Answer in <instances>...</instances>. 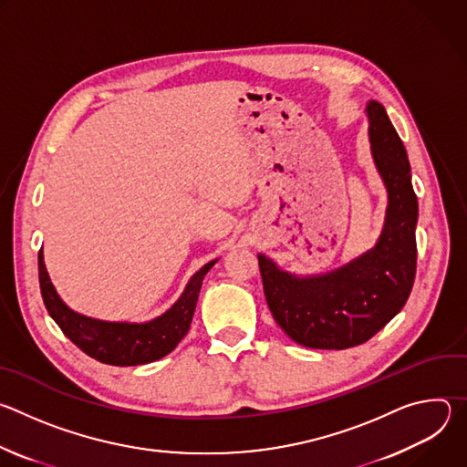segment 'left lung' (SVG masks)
I'll list each match as a JSON object with an SVG mask.
<instances>
[{
  "label": "left lung",
  "mask_w": 467,
  "mask_h": 467,
  "mask_svg": "<svg viewBox=\"0 0 467 467\" xmlns=\"http://www.w3.org/2000/svg\"><path fill=\"white\" fill-rule=\"evenodd\" d=\"M369 142L388 190L382 233L373 249L332 272L297 277L258 254L264 296L279 327L299 346L348 349L368 342L399 312L416 277L418 197L407 150L384 107L369 101Z\"/></svg>",
  "instance_id": "left-lung-1"
}]
</instances>
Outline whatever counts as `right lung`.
<instances>
[{"label":"right lung","mask_w":467,"mask_h":467,"mask_svg":"<svg viewBox=\"0 0 467 467\" xmlns=\"http://www.w3.org/2000/svg\"><path fill=\"white\" fill-rule=\"evenodd\" d=\"M214 264L216 260L195 272L175 305L146 323L101 321L66 306L49 281L42 249L38 253V281L49 316L83 353L110 366H140L166 357L186 337L199 290Z\"/></svg>","instance_id":"right-lung-1"}]
</instances>
